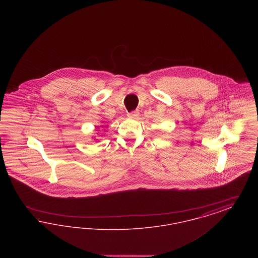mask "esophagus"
<instances>
[{
  "mask_svg": "<svg viewBox=\"0 0 258 258\" xmlns=\"http://www.w3.org/2000/svg\"><path fill=\"white\" fill-rule=\"evenodd\" d=\"M138 116H139V112L137 110L133 111V112H131V113L127 114V117L131 118V119H135V118H137Z\"/></svg>",
  "mask_w": 258,
  "mask_h": 258,
  "instance_id": "esophagus-1",
  "label": "esophagus"
}]
</instances>
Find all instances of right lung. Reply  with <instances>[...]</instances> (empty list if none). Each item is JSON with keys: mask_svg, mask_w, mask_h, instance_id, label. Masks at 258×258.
I'll list each match as a JSON object with an SVG mask.
<instances>
[{"mask_svg": "<svg viewBox=\"0 0 258 258\" xmlns=\"http://www.w3.org/2000/svg\"><path fill=\"white\" fill-rule=\"evenodd\" d=\"M96 141H98V139H96Z\"/></svg>", "mask_w": 258, "mask_h": 258, "instance_id": "1", "label": "right lung"}]
</instances>
